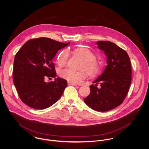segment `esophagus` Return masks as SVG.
<instances>
[{
  "label": "esophagus",
  "mask_w": 149,
  "mask_h": 149,
  "mask_svg": "<svg viewBox=\"0 0 149 149\" xmlns=\"http://www.w3.org/2000/svg\"><path fill=\"white\" fill-rule=\"evenodd\" d=\"M68 85H74V86L77 85V84L73 83H70V82H68Z\"/></svg>",
  "instance_id": "34e87169"
}]
</instances>
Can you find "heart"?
<instances>
[{
	"label": "heart",
	"mask_w": 149,
	"mask_h": 149,
	"mask_svg": "<svg viewBox=\"0 0 149 149\" xmlns=\"http://www.w3.org/2000/svg\"><path fill=\"white\" fill-rule=\"evenodd\" d=\"M74 53L80 57L83 63L81 64L80 70L76 71L70 69H65L60 70V76L69 82L77 83L85 79L87 76V71L90 77H95L101 71L102 64L96 60L95 54L89 49L85 47H80L74 50ZM69 58V52L68 50L62 51L57 58V63L60 67H64L68 63ZM85 69L86 70H84Z\"/></svg>",
	"instance_id": "heart-1"
}]
</instances>
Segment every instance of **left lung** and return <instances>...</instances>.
I'll return each mask as SVG.
<instances>
[{
    "instance_id": "1",
    "label": "left lung",
    "mask_w": 149,
    "mask_h": 149,
    "mask_svg": "<svg viewBox=\"0 0 149 149\" xmlns=\"http://www.w3.org/2000/svg\"><path fill=\"white\" fill-rule=\"evenodd\" d=\"M96 44L104 52L107 65L89 86L91 93L84 101L92 109L105 112L120 106L126 98L131 83V65L127 52L114 43L100 41Z\"/></svg>"
}]
</instances>
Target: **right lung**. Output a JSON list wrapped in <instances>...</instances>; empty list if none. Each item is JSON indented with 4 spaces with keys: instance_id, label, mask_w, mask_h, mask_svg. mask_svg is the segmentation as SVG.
<instances>
[{
    "instance_id": "right-lung-1",
    "label": "right lung",
    "mask_w": 149,
    "mask_h": 149,
    "mask_svg": "<svg viewBox=\"0 0 149 149\" xmlns=\"http://www.w3.org/2000/svg\"><path fill=\"white\" fill-rule=\"evenodd\" d=\"M69 43L49 38L31 39L25 43L15 54L13 81L22 102L28 106L42 109L52 106L62 96L67 81L58 77L46 83L45 79L56 76L52 60L58 50Z\"/></svg>"
}]
</instances>
